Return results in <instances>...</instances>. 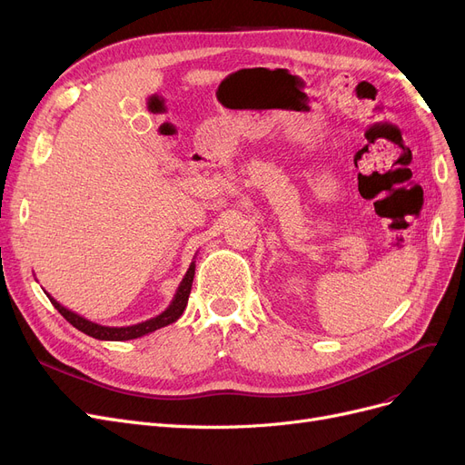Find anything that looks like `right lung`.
<instances>
[{
  "instance_id": "obj_1",
  "label": "right lung",
  "mask_w": 465,
  "mask_h": 465,
  "mask_svg": "<svg viewBox=\"0 0 465 465\" xmlns=\"http://www.w3.org/2000/svg\"><path fill=\"white\" fill-rule=\"evenodd\" d=\"M193 273H195V262L192 260L190 267L186 275L183 277L173 300H171V303L167 305L165 311H162L160 314H156L154 319H149L144 322H139V324H132V326H102L97 322H92L88 319H84V316L73 312L71 309L64 307L62 303H58L48 292H45L46 298L51 300V303L54 305V309H58V312L64 316V319L71 324L75 326L79 331L94 337V339H100V341H130V339H137V337H143L146 333H153L163 326H169L173 324L175 321L181 319V314L188 303V296H190V290H192V281H193Z\"/></svg>"
}]
</instances>
